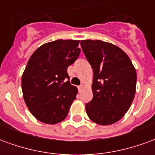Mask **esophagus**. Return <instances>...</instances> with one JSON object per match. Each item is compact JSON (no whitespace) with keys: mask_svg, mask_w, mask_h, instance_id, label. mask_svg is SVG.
<instances>
[{"mask_svg":"<svg viewBox=\"0 0 155 155\" xmlns=\"http://www.w3.org/2000/svg\"><path fill=\"white\" fill-rule=\"evenodd\" d=\"M82 88H83V85L78 86V91H82Z\"/></svg>","mask_w":155,"mask_h":155,"instance_id":"obj_1","label":"esophagus"}]
</instances>
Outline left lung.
Here are the masks:
<instances>
[{"label": "left lung", "mask_w": 155, "mask_h": 155, "mask_svg": "<svg viewBox=\"0 0 155 155\" xmlns=\"http://www.w3.org/2000/svg\"><path fill=\"white\" fill-rule=\"evenodd\" d=\"M80 44L93 69V97L86 104L87 114L98 125L114 124L125 116L135 97V68L128 55L112 44L91 39Z\"/></svg>", "instance_id": "left-lung-1"}]
</instances>
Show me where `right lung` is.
Here are the masks:
<instances>
[{
  "mask_svg": "<svg viewBox=\"0 0 155 155\" xmlns=\"http://www.w3.org/2000/svg\"><path fill=\"white\" fill-rule=\"evenodd\" d=\"M79 40L45 44L37 48L24 71L21 86L24 100L33 116L46 124L65 119L78 93L71 85L68 67L78 58Z\"/></svg>",
  "mask_w": 155,
  "mask_h": 155,
  "instance_id": "obj_1",
  "label": "right lung"
}]
</instances>
